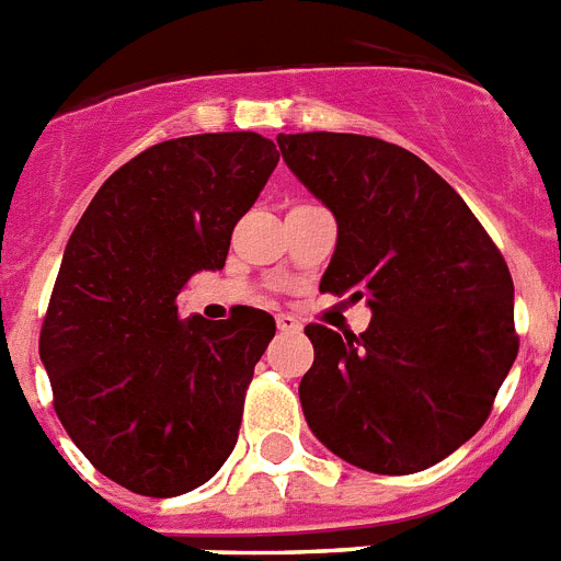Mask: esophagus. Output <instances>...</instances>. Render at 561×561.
<instances>
[{
  "mask_svg": "<svg viewBox=\"0 0 561 561\" xmlns=\"http://www.w3.org/2000/svg\"><path fill=\"white\" fill-rule=\"evenodd\" d=\"M276 328H279L282 333H299L302 331V322L296 317H290V313H279V317H276Z\"/></svg>",
  "mask_w": 561,
  "mask_h": 561,
  "instance_id": "obj_1",
  "label": "esophagus"
}]
</instances>
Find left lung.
I'll use <instances>...</instances> for the list:
<instances>
[{
    "label": "left lung",
    "mask_w": 561,
    "mask_h": 561,
    "mask_svg": "<svg viewBox=\"0 0 561 561\" xmlns=\"http://www.w3.org/2000/svg\"><path fill=\"white\" fill-rule=\"evenodd\" d=\"M282 159L336 219L319 288L370 324H308L299 399L324 448L404 477L462 448L513 368V279L454 187L411 150L359 134H279Z\"/></svg>",
    "instance_id": "1"
}]
</instances>
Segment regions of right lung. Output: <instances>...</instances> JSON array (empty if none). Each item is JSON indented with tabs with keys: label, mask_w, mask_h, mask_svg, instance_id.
<instances>
[{
	"label": "right lung",
	"mask_w": 561,
	"mask_h": 561,
	"mask_svg": "<svg viewBox=\"0 0 561 561\" xmlns=\"http://www.w3.org/2000/svg\"><path fill=\"white\" fill-rule=\"evenodd\" d=\"M279 162L265 136L168 139L99 187L65 248L39 356L88 462L142 496H179L222 468L271 313L179 319L176 296L222 271L230 233Z\"/></svg>",
	"instance_id": "right-lung-1"
}]
</instances>
